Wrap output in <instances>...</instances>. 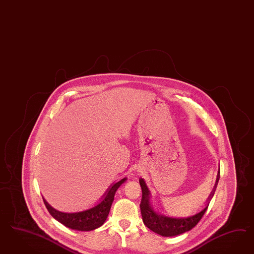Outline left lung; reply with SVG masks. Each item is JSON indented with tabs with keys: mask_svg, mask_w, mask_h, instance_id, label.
Instances as JSON below:
<instances>
[{
	"mask_svg": "<svg viewBox=\"0 0 254 254\" xmlns=\"http://www.w3.org/2000/svg\"><path fill=\"white\" fill-rule=\"evenodd\" d=\"M220 179V167L218 170V174L216 178L215 185L213 190L210 192L207 202L203 206L202 209L196 212L194 215L189 217H170L163 215L159 212L155 211L151 204V192L147 187L145 181L143 179H139V185L142 190V198L140 202V212L142 216V221L150 230L160 235L162 237H175L182 235L185 232L192 229L206 212L208 204L214 195L216 187Z\"/></svg>",
	"mask_w": 254,
	"mask_h": 254,
	"instance_id": "left-lung-1",
	"label": "left lung"
}]
</instances>
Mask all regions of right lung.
Instances as JSON below:
<instances>
[{
    "mask_svg": "<svg viewBox=\"0 0 254 254\" xmlns=\"http://www.w3.org/2000/svg\"><path fill=\"white\" fill-rule=\"evenodd\" d=\"M127 180V178H123L111 185L96 206L79 212H62L51 207L44 197L43 199L49 213L66 227L77 231L95 230L105 223L116 191Z\"/></svg>",
    "mask_w": 254,
    "mask_h": 254,
    "instance_id": "obj_1",
    "label": "right lung"
}]
</instances>
